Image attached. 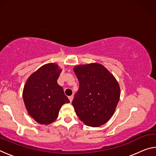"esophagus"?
I'll use <instances>...</instances> for the list:
<instances>
[{
  "instance_id": "1",
  "label": "esophagus",
  "mask_w": 156,
  "mask_h": 156,
  "mask_svg": "<svg viewBox=\"0 0 156 156\" xmlns=\"http://www.w3.org/2000/svg\"><path fill=\"white\" fill-rule=\"evenodd\" d=\"M73 98V96H69V100H70V102H72Z\"/></svg>"
}]
</instances>
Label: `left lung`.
Masks as SVG:
<instances>
[{
  "label": "left lung",
  "mask_w": 156,
  "mask_h": 156,
  "mask_svg": "<svg viewBox=\"0 0 156 156\" xmlns=\"http://www.w3.org/2000/svg\"><path fill=\"white\" fill-rule=\"evenodd\" d=\"M79 89L72 105L80 120L96 127L106 123L115 112L120 89L114 76L98 63L76 66Z\"/></svg>",
  "instance_id": "1"
}]
</instances>
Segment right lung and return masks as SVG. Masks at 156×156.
<instances>
[{"label":"right lung","instance_id":"right-lung-1","mask_svg":"<svg viewBox=\"0 0 156 156\" xmlns=\"http://www.w3.org/2000/svg\"><path fill=\"white\" fill-rule=\"evenodd\" d=\"M61 71L56 63L44 65L29 77L23 89V100L29 115L41 125L54 122L61 107L69 102L57 83Z\"/></svg>","mask_w":156,"mask_h":156}]
</instances>
